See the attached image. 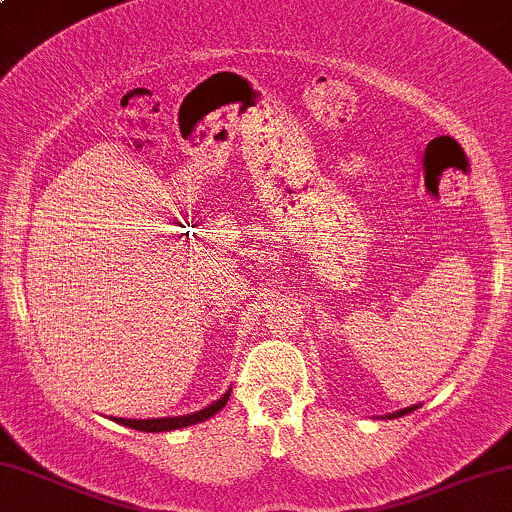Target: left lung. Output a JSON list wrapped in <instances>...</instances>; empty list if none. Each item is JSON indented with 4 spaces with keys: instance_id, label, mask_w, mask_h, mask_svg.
Here are the masks:
<instances>
[{
    "instance_id": "left-lung-1",
    "label": "left lung",
    "mask_w": 512,
    "mask_h": 512,
    "mask_svg": "<svg viewBox=\"0 0 512 512\" xmlns=\"http://www.w3.org/2000/svg\"><path fill=\"white\" fill-rule=\"evenodd\" d=\"M412 410H417L415 405H412V408H405V410H398V412H393V415H389V417H400V415H408V412H412Z\"/></svg>"
}]
</instances>
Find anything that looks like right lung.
Wrapping results in <instances>:
<instances>
[{"label":"right lung","instance_id":"obj_1","mask_svg":"<svg viewBox=\"0 0 512 512\" xmlns=\"http://www.w3.org/2000/svg\"><path fill=\"white\" fill-rule=\"evenodd\" d=\"M229 396L231 391H226L224 396L219 400H214L212 405H207L205 410H197L193 415H183V417H162V420H123L119 417L116 422H121L123 427H131V429H138V432H174V429H183V427H190V424H197V422H205L209 420L212 415H217V412L224 408L226 403H229Z\"/></svg>","mask_w":512,"mask_h":512}]
</instances>
